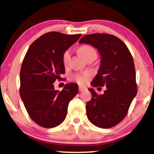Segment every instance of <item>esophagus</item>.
I'll list each match as a JSON object with an SVG mask.
<instances>
[{
	"instance_id": "34e87169",
	"label": "esophagus",
	"mask_w": 154,
	"mask_h": 154,
	"mask_svg": "<svg viewBox=\"0 0 154 154\" xmlns=\"http://www.w3.org/2000/svg\"><path fill=\"white\" fill-rule=\"evenodd\" d=\"M79 91H84V90L86 89V87H85V86H79Z\"/></svg>"
}]
</instances>
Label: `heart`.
Instances as JSON below:
<instances>
[{"instance_id":"heart-1","label":"heart","mask_w":154,"mask_h":154,"mask_svg":"<svg viewBox=\"0 0 154 154\" xmlns=\"http://www.w3.org/2000/svg\"><path fill=\"white\" fill-rule=\"evenodd\" d=\"M79 52H80L81 56L84 57V59H86L88 57L91 56H94L97 57V52L92 47L88 46V45H84V46L81 47L79 49ZM70 58H71V52L70 50H66V52L63 53V63L64 66H68L69 64ZM91 76V74L89 73H75L71 75V78L77 81L79 84H85L86 83Z\"/></svg>"}]
</instances>
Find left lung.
Wrapping results in <instances>:
<instances>
[{
  "label": "left lung",
  "instance_id": "obj_1",
  "mask_svg": "<svg viewBox=\"0 0 154 154\" xmlns=\"http://www.w3.org/2000/svg\"><path fill=\"white\" fill-rule=\"evenodd\" d=\"M79 43L91 45L99 51L100 66L91 85L106 88L100 95L93 88H88L92 97L86 103L87 117L97 127L112 128L125 118L137 94L133 57L123 42L112 34H87Z\"/></svg>",
  "mask_w": 154,
  "mask_h": 154
}]
</instances>
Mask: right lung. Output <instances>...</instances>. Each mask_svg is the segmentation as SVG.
Returning a JSON list of instances; mask_svg holds the SVG:
<instances>
[{"label": "right lung", "mask_w": 154, "mask_h": 154, "mask_svg": "<svg viewBox=\"0 0 154 154\" xmlns=\"http://www.w3.org/2000/svg\"><path fill=\"white\" fill-rule=\"evenodd\" d=\"M81 34L68 35L51 32L30 45L20 71V96L32 120L41 127L54 128L66 118L70 101L79 92L75 83L61 91L53 83L65 73L63 55Z\"/></svg>", "instance_id": "obj_1"}]
</instances>
